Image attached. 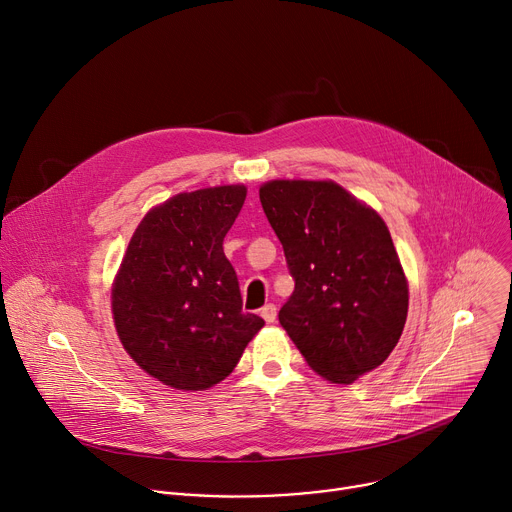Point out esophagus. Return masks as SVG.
Returning a JSON list of instances; mask_svg holds the SVG:
<instances>
[{"label":"esophagus","mask_w":512,"mask_h":512,"mask_svg":"<svg viewBox=\"0 0 512 512\" xmlns=\"http://www.w3.org/2000/svg\"><path fill=\"white\" fill-rule=\"evenodd\" d=\"M260 316L264 318L266 324H272L274 320H277V305H272V303L264 305V307L260 309Z\"/></svg>","instance_id":"esophagus-1"}]
</instances>
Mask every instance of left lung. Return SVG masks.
Listing matches in <instances>:
<instances>
[{
  "mask_svg": "<svg viewBox=\"0 0 512 512\" xmlns=\"http://www.w3.org/2000/svg\"><path fill=\"white\" fill-rule=\"evenodd\" d=\"M260 203L295 289L279 322L334 383L377 369L408 316V283L383 219L336 182L272 180Z\"/></svg>",
  "mask_w": 512,
  "mask_h": 512,
  "instance_id": "8db88e82",
  "label": "left lung"
}]
</instances>
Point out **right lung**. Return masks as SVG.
Returning a JSON list of instances; mask_svg holds the SVG:
<instances>
[{
	"instance_id": "add662e5",
	"label": "right lung",
	"mask_w": 512,
	"mask_h": 512,
	"mask_svg": "<svg viewBox=\"0 0 512 512\" xmlns=\"http://www.w3.org/2000/svg\"><path fill=\"white\" fill-rule=\"evenodd\" d=\"M246 186L182 192L151 209L112 289L114 326L131 359L157 381L199 391L223 381L264 326L242 311L223 238Z\"/></svg>"
}]
</instances>
